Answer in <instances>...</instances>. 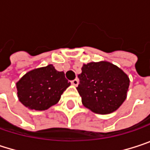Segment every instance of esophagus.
<instances>
[{
	"label": "esophagus",
	"mask_w": 150,
	"mask_h": 150,
	"mask_svg": "<svg viewBox=\"0 0 150 150\" xmlns=\"http://www.w3.org/2000/svg\"><path fill=\"white\" fill-rule=\"evenodd\" d=\"M71 84H72L73 86H75V87H77V86H78V84H79V80H78V79H75V80H73V81H71Z\"/></svg>",
	"instance_id": "34e87169"
}]
</instances>
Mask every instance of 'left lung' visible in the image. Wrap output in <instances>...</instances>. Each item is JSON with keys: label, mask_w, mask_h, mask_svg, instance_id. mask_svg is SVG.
I'll list each match as a JSON object with an SVG mask.
<instances>
[{"label": "left lung", "mask_w": 150, "mask_h": 150, "mask_svg": "<svg viewBox=\"0 0 150 150\" xmlns=\"http://www.w3.org/2000/svg\"><path fill=\"white\" fill-rule=\"evenodd\" d=\"M76 88L84 107L92 112L110 114L127 98L129 78L120 68L106 61L83 64Z\"/></svg>", "instance_id": "1"}]
</instances>
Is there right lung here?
Returning <instances> with one entry per match:
<instances>
[{
  "instance_id": "right-lung-1",
  "label": "right lung",
  "mask_w": 150,
  "mask_h": 150,
  "mask_svg": "<svg viewBox=\"0 0 150 150\" xmlns=\"http://www.w3.org/2000/svg\"><path fill=\"white\" fill-rule=\"evenodd\" d=\"M69 86L64 72L57 71L52 64L28 71L16 82L19 101L40 111L56 104Z\"/></svg>"
}]
</instances>
